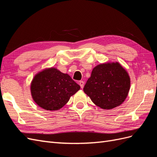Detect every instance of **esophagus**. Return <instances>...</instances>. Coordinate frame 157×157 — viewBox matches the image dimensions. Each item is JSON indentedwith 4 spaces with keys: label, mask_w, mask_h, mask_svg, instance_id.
<instances>
[{
    "label": "esophagus",
    "mask_w": 157,
    "mask_h": 157,
    "mask_svg": "<svg viewBox=\"0 0 157 157\" xmlns=\"http://www.w3.org/2000/svg\"><path fill=\"white\" fill-rule=\"evenodd\" d=\"M78 84H79V85H80V88H83V87H84V81H82V80H80V81H79Z\"/></svg>",
    "instance_id": "34e87169"
}]
</instances>
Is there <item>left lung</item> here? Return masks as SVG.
<instances>
[{
	"label": "left lung",
	"instance_id": "8db88e82",
	"mask_svg": "<svg viewBox=\"0 0 157 157\" xmlns=\"http://www.w3.org/2000/svg\"><path fill=\"white\" fill-rule=\"evenodd\" d=\"M130 79L118 63L100 64L94 67L84 87V92L94 104L103 109L120 105L126 98Z\"/></svg>",
	"mask_w": 157,
	"mask_h": 157
}]
</instances>
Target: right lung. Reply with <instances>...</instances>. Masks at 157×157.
Segmentation results:
<instances>
[{"mask_svg": "<svg viewBox=\"0 0 157 157\" xmlns=\"http://www.w3.org/2000/svg\"><path fill=\"white\" fill-rule=\"evenodd\" d=\"M80 88L69 75L55 68L47 69L37 74L31 86L35 103L48 111H56L63 107Z\"/></svg>", "mask_w": 157, "mask_h": 157, "instance_id": "add662e5", "label": "right lung"}]
</instances>
